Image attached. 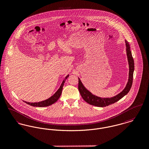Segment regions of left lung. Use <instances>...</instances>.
<instances>
[{
    "instance_id": "left-lung-1",
    "label": "left lung",
    "mask_w": 149,
    "mask_h": 149,
    "mask_svg": "<svg viewBox=\"0 0 149 149\" xmlns=\"http://www.w3.org/2000/svg\"><path fill=\"white\" fill-rule=\"evenodd\" d=\"M125 42L126 46V56L129 65V77L125 87L122 91L116 95L115 96L111 97H100L95 95H93L91 92L89 91L87 88H86V87L81 83L80 79L78 78L79 91L80 92L82 98L87 103L91 104L92 105L99 107H106L117 102L121 98H123L124 96H125L130 91L133 83V72L134 70V63L132 57V52L130 51L129 44L126 40L125 41Z\"/></svg>"
}]
</instances>
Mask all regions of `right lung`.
Returning a JSON list of instances; mask_svg holds the SVG:
<instances>
[{"instance_id": "right-lung-1", "label": "right lung", "mask_w": 149, "mask_h": 149, "mask_svg": "<svg viewBox=\"0 0 149 149\" xmlns=\"http://www.w3.org/2000/svg\"><path fill=\"white\" fill-rule=\"evenodd\" d=\"M69 77V75H68L65 78L63 79L62 84H61L59 88H58L57 91L56 92V93L52 95L50 97H49V99H46L45 100L42 101V102H37V103H29V102H26L25 101H24L25 103H26L28 105L33 106V107H47L49 106L54 103H56L58 99L59 98V97L61 95L62 91V89H63V87L64 85V83L65 82L66 80L67 79V78Z\"/></svg>"}]
</instances>
